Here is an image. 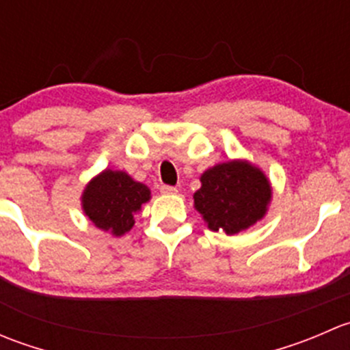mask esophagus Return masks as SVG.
Masks as SVG:
<instances>
[{
	"label": "esophagus",
	"instance_id": "1",
	"mask_svg": "<svg viewBox=\"0 0 350 350\" xmlns=\"http://www.w3.org/2000/svg\"><path fill=\"white\" fill-rule=\"evenodd\" d=\"M161 193H164V195H176V193H178V188H176V186L162 185L161 186Z\"/></svg>",
	"mask_w": 350,
	"mask_h": 350
}]
</instances>
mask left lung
Listing matches in <instances>:
<instances>
[{
    "instance_id": "1",
    "label": "left lung",
    "mask_w": 350,
    "mask_h": 350,
    "mask_svg": "<svg viewBox=\"0 0 350 350\" xmlns=\"http://www.w3.org/2000/svg\"><path fill=\"white\" fill-rule=\"evenodd\" d=\"M200 181L201 188L193 195L195 208L210 230L227 235L262 220L273 196L266 174L247 161L213 165L201 174Z\"/></svg>"
}]
</instances>
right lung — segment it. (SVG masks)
I'll return each instance as SVG.
<instances>
[{"label": "right lung", "mask_w": 350, "mask_h": 350, "mask_svg": "<svg viewBox=\"0 0 350 350\" xmlns=\"http://www.w3.org/2000/svg\"><path fill=\"white\" fill-rule=\"evenodd\" d=\"M150 200V189L123 171L105 169L91 179L83 191V211L98 228L115 237L133 227L142 204Z\"/></svg>", "instance_id": "add662e5"}]
</instances>
